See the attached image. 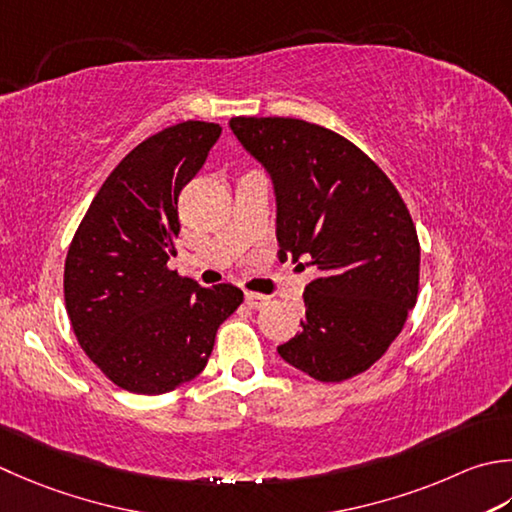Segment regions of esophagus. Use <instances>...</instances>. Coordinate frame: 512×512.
Segmentation results:
<instances>
[{"instance_id":"1","label":"esophagus","mask_w":512,"mask_h":512,"mask_svg":"<svg viewBox=\"0 0 512 512\" xmlns=\"http://www.w3.org/2000/svg\"><path fill=\"white\" fill-rule=\"evenodd\" d=\"M268 302L266 295H259V293H246V304L250 308H262Z\"/></svg>"}]
</instances>
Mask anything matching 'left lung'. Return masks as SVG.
I'll return each mask as SVG.
<instances>
[{"instance_id":"obj_1","label":"left lung","mask_w":512,"mask_h":512,"mask_svg":"<svg viewBox=\"0 0 512 512\" xmlns=\"http://www.w3.org/2000/svg\"><path fill=\"white\" fill-rule=\"evenodd\" d=\"M273 177L279 259L306 257L302 330L277 346L317 382L364 373L402 333L419 293L417 230L393 182L346 137L293 117H233Z\"/></svg>"}]
</instances>
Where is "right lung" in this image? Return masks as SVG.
Segmentation results:
<instances>
[{"instance_id":"1","label":"right lung","mask_w":512,"mask_h":512,"mask_svg":"<svg viewBox=\"0 0 512 512\" xmlns=\"http://www.w3.org/2000/svg\"><path fill=\"white\" fill-rule=\"evenodd\" d=\"M222 135L182 122L150 135L115 166L68 246L64 299L84 353L119 388L162 395L197 377L217 328L244 302L233 284L204 288L168 268L177 199Z\"/></svg>"}]
</instances>
